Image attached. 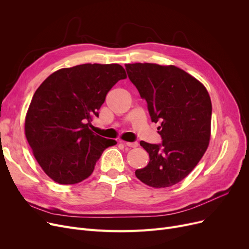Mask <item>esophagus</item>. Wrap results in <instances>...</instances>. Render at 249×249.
<instances>
[{"label": "esophagus", "instance_id": "1", "mask_svg": "<svg viewBox=\"0 0 249 249\" xmlns=\"http://www.w3.org/2000/svg\"><path fill=\"white\" fill-rule=\"evenodd\" d=\"M124 144L126 145V146H129V147H133V148H135V147H137L138 146V142H125V141H122Z\"/></svg>", "mask_w": 249, "mask_h": 249}]
</instances>
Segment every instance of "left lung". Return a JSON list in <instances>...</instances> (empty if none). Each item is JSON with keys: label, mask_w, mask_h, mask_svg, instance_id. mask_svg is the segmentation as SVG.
Here are the masks:
<instances>
[{"label": "left lung", "mask_w": 249, "mask_h": 249, "mask_svg": "<svg viewBox=\"0 0 249 249\" xmlns=\"http://www.w3.org/2000/svg\"><path fill=\"white\" fill-rule=\"evenodd\" d=\"M129 80L147 103L162 142L140 141L149 154L148 164L135 176L153 188L171 187L198 164L210 140L212 104L206 88L175 65L125 64Z\"/></svg>", "instance_id": "obj_1"}]
</instances>
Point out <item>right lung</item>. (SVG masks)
<instances>
[{"label": "right lung", "mask_w": 249, "mask_h": 249, "mask_svg": "<svg viewBox=\"0 0 249 249\" xmlns=\"http://www.w3.org/2000/svg\"><path fill=\"white\" fill-rule=\"evenodd\" d=\"M126 76L119 64L86 63L53 72L36 89L25 134L50 178L61 185L77 184L94 172L103 151L117 144L89 127L108 91Z\"/></svg>", "instance_id": "1"}]
</instances>
